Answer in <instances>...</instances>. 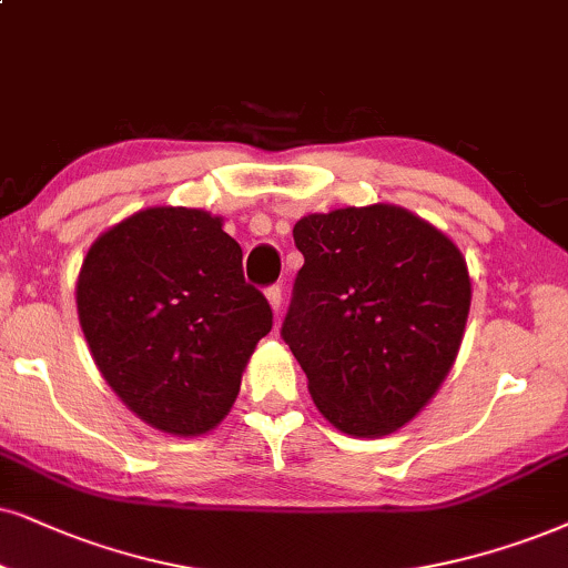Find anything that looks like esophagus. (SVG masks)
<instances>
[{
  "mask_svg": "<svg viewBox=\"0 0 568 568\" xmlns=\"http://www.w3.org/2000/svg\"><path fill=\"white\" fill-rule=\"evenodd\" d=\"M267 301L272 306V312H280V304H283V288L280 285H272V288H267Z\"/></svg>",
  "mask_w": 568,
  "mask_h": 568,
  "instance_id": "obj_1",
  "label": "esophagus"
}]
</instances>
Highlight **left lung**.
Returning <instances> with one entry per match:
<instances>
[{
	"label": "left lung",
	"instance_id": "obj_1",
	"mask_svg": "<svg viewBox=\"0 0 568 568\" xmlns=\"http://www.w3.org/2000/svg\"><path fill=\"white\" fill-rule=\"evenodd\" d=\"M283 337L320 414L351 437L398 433L454 367L471 277L454 241L396 204L306 214Z\"/></svg>",
	"mask_w": 568,
	"mask_h": 568
}]
</instances>
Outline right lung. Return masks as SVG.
I'll list each match as a JSON object with an SVG mask.
<instances>
[{"label": "right lung", "mask_w": 568, "mask_h": 568, "mask_svg": "<svg viewBox=\"0 0 568 568\" xmlns=\"http://www.w3.org/2000/svg\"><path fill=\"white\" fill-rule=\"evenodd\" d=\"M222 217L146 206L106 227L83 256L78 322L114 396L175 437L225 419L272 308L243 280Z\"/></svg>", "instance_id": "obj_1"}]
</instances>
